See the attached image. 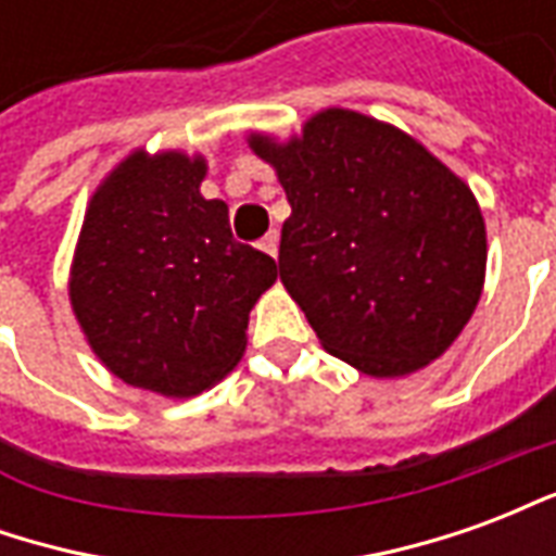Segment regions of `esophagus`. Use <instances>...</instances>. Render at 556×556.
<instances>
[{"instance_id": "obj_1", "label": "esophagus", "mask_w": 556, "mask_h": 556, "mask_svg": "<svg viewBox=\"0 0 556 556\" xmlns=\"http://www.w3.org/2000/svg\"><path fill=\"white\" fill-rule=\"evenodd\" d=\"M262 250H265L267 255H274V258H277V253H279V235H277V231H267L265 238H262Z\"/></svg>"}]
</instances>
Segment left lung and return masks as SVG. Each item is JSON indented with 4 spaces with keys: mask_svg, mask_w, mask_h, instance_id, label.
Returning <instances> with one entry per match:
<instances>
[{
    "mask_svg": "<svg viewBox=\"0 0 556 556\" xmlns=\"http://www.w3.org/2000/svg\"><path fill=\"white\" fill-rule=\"evenodd\" d=\"M291 217L279 279L325 351L372 378L438 361L485 282V223L455 172L405 130L321 110L286 142L250 134Z\"/></svg>",
    "mask_w": 556,
    "mask_h": 556,
    "instance_id": "obj_1",
    "label": "left lung"
}]
</instances>
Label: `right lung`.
I'll return each mask as SVG.
<instances>
[{"label": "right lung", "mask_w": 556, "mask_h": 556, "mask_svg": "<svg viewBox=\"0 0 556 556\" xmlns=\"http://www.w3.org/2000/svg\"><path fill=\"white\" fill-rule=\"evenodd\" d=\"M207 163L134 151L94 190L71 265V306L98 361L125 384L199 396L229 375L277 262L231 238L205 199Z\"/></svg>", "instance_id": "1"}]
</instances>
